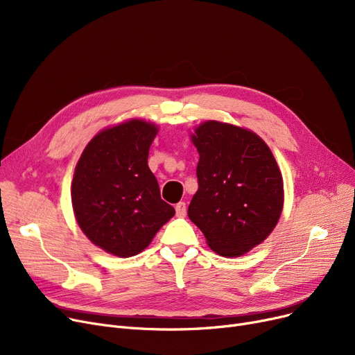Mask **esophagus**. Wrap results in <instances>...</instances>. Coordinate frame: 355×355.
Listing matches in <instances>:
<instances>
[{
  "label": "esophagus",
  "instance_id": "obj_1",
  "mask_svg": "<svg viewBox=\"0 0 355 355\" xmlns=\"http://www.w3.org/2000/svg\"><path fill=\"white\" fill-rule=\"evenodd\" d=\"M185 213H187V206H185L184 201H180L178 204H175V214H177V217H184Z\"/></svg>",
  "mask_w": 355,
  "mask_h": 355
}]
</instances>
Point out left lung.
I'll return each mask as SVG.
<instances>
[{"label":"left lung","instance_id":"left-lung-1","mask_svg":"<svg viewBox=\"0 0 355 355\" xmlns=\"http://www.w3.org/2000/svg\"><path fill=\"white\" fill-rule=\"evenodd\" d=\"M191 139L200 159L189 217L211 250L245 254L272 233L284 209L276 159L262 138L230 123L204 122Z\"/></svg>","mask_w":355,"mask_h":355}]
</instances>
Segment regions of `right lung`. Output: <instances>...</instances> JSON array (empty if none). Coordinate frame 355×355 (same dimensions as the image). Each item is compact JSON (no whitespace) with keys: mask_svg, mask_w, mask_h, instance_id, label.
<instances>
[{"mask_svg":"<svg viewBox=\"0 0 355 355\" xmlns=\"http://www.w3.org/2000/svg\"><path fill=\"white\" fill-rule=\"evenodd\" d=\"M158 128L132 119L93 138L78 161L71 204L93 245L119 257L141 253L175 210L159 196L148 166Z\"/></svg>","mask_w":355,"mask_h":355,"instance_id":"right-lung-1","label":"right lung"}]
</instances>
